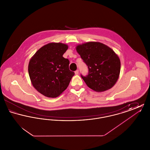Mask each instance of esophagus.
<instances>
[{
	"label": "esophagus",
	"mask_w": 150,
	"mask_h": 150,
	"mask_svg": "<svg viewBox=\"0 0 150 150\" xmlns=\"http://www.w3.org/2000/svg\"><path fill=\"white\" fill-rule=\"evenodd\" d=\"M75 74L76 75H78V74H79V70H76V71H75Z\"/></svg>",
	"instance_id": "1"
}]
</instances>
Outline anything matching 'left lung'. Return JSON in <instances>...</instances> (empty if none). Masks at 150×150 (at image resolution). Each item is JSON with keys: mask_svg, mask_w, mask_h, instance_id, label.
I'll use <instances>...</instances> for the list:
<instances>
[{"mask_svg": "<svg viewBox=\"0 0 150 150\" xmlns=\"http://www.w3.org/2000/svg\"><path fill=\"white\" fill-rule=\"evenodd\" d=\"M76 50L88 68V74L81 75L87 86L96 92L111 88L119 79L120 61L106 45L91 42L80 44Z\"/></svg>", "mask_w": 150, "mask_h": 150, "instance_id": "8db88e82", "label": "left lung"}]
</instances>
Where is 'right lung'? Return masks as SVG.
I'll list each match as a JSON object with an SVG mask.
<instances>
[{"instance_id":"1","label":"right lung","mask_w":150,"mask_h":150,"mask_svg":"<svg viewBox=\"0 0 150 150\" xmlns=\"http://www.w3.org/2000/svg\"><path fill=\"white\" fill-rule=\"evenodd\" d=\"M67 49L65 44L49 43L40 48L30 60L28 71L31 83L45 97L59 96L75 74L69 70V60L63 57Z\"/></svg>"}]
</instances>
